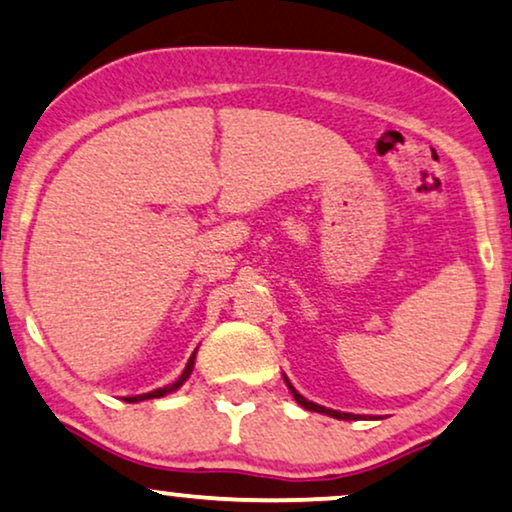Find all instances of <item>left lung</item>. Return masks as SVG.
Returning a JSON list of instances; mask_svg holds the SVG:
<instances>
[{
  "mask_svg": "<svg viewBox=\"0 0 512 512\" xmlns=\"http://www.w3.org/2000/svg\"><path fill=\"white\" fill-rule=\"evenodd\" d=\"M285 384H288V388L292 391V395H295V400L299 405L304 407V410H311V412H320V414H327V417H335V419H344V421H356L358 414H349V412H337V410H327V407H320L316 403H311V400H306L304 395H299L295 388L290 386V381L285 379Z\"/></svg>",
  "mask_w": 512,
  "mask_h": 512,
  "instance_id": "8db88e82",
  "label": "left lung"
}]
</instances>
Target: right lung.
<instances>
[{"mask_svg": "<svg viewBox=\"0 0 512 512\" xmlns=\"http://www.w3.org/2000/svg\"><path fill=\"white\" fill-rule=\"evenodd\" d=\"M194 353H196V351H194ZM194 353H192V358H189L187 367H185V370H182L180 379H177L175 384H170V386H163V388H156V391H152V393H142V395H135V398H126V403H138V400H147V398H163V395H166V393H173V391H177V388H180L182 384H185V381L189 379V374H192V370H194Z\"/></svg>", "mask_w": 512, "mask_h": 512, "instance_id": "1", "label": "right lung"}]
</instances>
